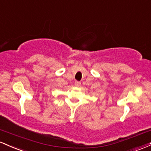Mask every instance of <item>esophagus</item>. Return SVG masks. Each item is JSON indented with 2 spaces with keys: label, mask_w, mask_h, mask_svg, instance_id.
<instances>
[{
  "label": "esophagus",
  "mask_w": 151,
  "mask_h": 151,
  "mask_svg": "<svg viewBox=\"0 0 151 151\" xmlns=\"http://www.w3.org/2000/svg\"><path fill=\"white\" fill-rule=\"evenodd\" d=\"M75 86H76V87H80L81 83L78 82V81H76V82H75Z\"/></svg>",
  "instance_id": "obj_1"
}]
</instances>
